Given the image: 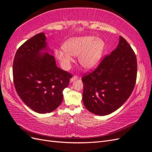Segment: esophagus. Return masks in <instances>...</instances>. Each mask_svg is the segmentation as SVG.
<instances>
[{"instance_id":"obj_1","label":"esophagus","mask_w":152,"mask_h":152,"mask_svg":"<svg viewBox=\"0 0 152 152\" xmlns=\"http://www.w3.org/2000/svg\"><path fill=\"white\" fill-rule=\"evenodd\" d=\"M78 79V77H77V75H74L73 77H72L71 79H70V82H73V81H74V80H75L76 79Z\"/></svg>"}]
</instances>
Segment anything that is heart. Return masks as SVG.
I'll return each instance as SVG.
<instances>
[{"instance_id": "b5f03b06", "label": "heart", "mask_w": 152, "mask_h": 152, "mask_svg": "<svg viewBox=\"0 0 152 152\" xmlns=\"http://www.w3.org/2000/svg\"><path fill=\"white\" fill-rule=\"evenodd\" d=\"M104 43L93 36L72 38L64 44V49L55 51L57 58L65 69H68L73 61V55H79L80 65L86 69L95 68L99 63L104 50Z\"/></svg>"}]
</instances>
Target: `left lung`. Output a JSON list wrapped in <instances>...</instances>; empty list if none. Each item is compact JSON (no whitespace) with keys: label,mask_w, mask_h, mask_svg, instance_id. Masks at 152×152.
I'll list each match as a JSON object with an SVG mask.
<instances>
[{"label":"left lung","mask_w":152,"mask_h":152,"mask_svg":"<svg viewBox=\"0 0 152 152\" xmlns=\"http://www.w3.org/2000/svg\"><path fill=\"white\" fill-rule=\"evenodd\" d=\"M137 73V62L134 51L120 36L116 49L105 56L97 68L82 78L85 107L99 115L115 112L131 95Z\"/></svg>","instance_id":"left-lung-1"}]
</instances>
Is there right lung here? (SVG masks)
I'll use <instances>...</instances> for the list:
<instances>
[{
  "label": "right lung",
  "mask_w": 152,
  "mask_h": 152,
  "mask_svg": "<svg viewBox=\"0 0 152 152\" xmlns=\"http://www.w3.org/2000/svg\"><path fill=\"white\" fill-rule=\"evenodd\" d=\"M46 37L40 33L17 50L13 60L15 88L25 104L39 113L53 112L63 100L71 73L57 67L53 55L48 53ZM46 50L43 53L42 51Z\"/></svg>",
  "instance_id": "add662e5"
}]
</instances>
